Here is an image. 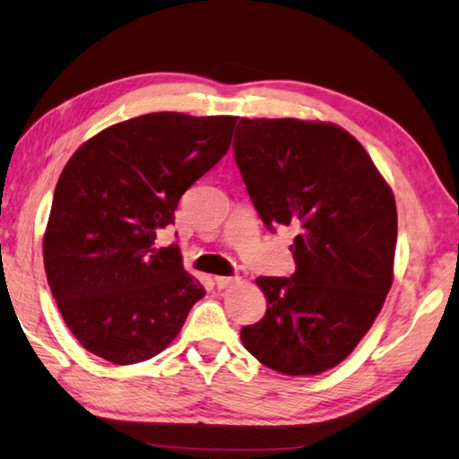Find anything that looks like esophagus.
<instances>
[{"label": "esophagus", "mask_w": 459, "mask_h": 459, "mask_svg": "<svg viewBox=\"0 0 459 459\" xmlns=\"http://www.w3.org/2000/svg\"><path fill=\"white\" fill-rule=\"evenodd\" d=\"M236 282H238L236 276H215V286L220 288V290H223V288H230Z\"/></svg>", "instance_id": "34e87169"}]
</instances>
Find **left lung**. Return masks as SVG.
Listing matches in <instances>:
<instances>
[{"label":"left lung","instance_id":"left-lung-1","mask_svg":"<svg viewBox=\"0 0 459 459\" xmlns=\"http://www.w3.org/2000/svg\"><path fill=\"white\" fill-rule=\"evenodd\" d=\"M234 157L266 228L299 231L294 274L255 278L268 308L242 328L244 347L282 375L328 371L368 333L393 284V191L333 123L239 118Z\"/></svg>","mask_w":459,"mask_h":459}]
</instances>
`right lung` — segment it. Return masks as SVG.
<instances>
[{
  "instance_id": "add662e5",
  "label": "right lung",
  "mask_w": 459,
  "mask_h": 459,
  "mask_svg": "<svg viewBox=\"0 0 459 459\" xmlns=\"http://www.w3.org/2000/svg\"><path fill=\"white\" fill-rule=\"evenodd\" d=\"M236 120L151 112L104 128L64 167L44 268L64 323L92 355L115 365L159 355L205 296L179 247L155 239L228 152Z\"/></svg>"
}]
</instances>
